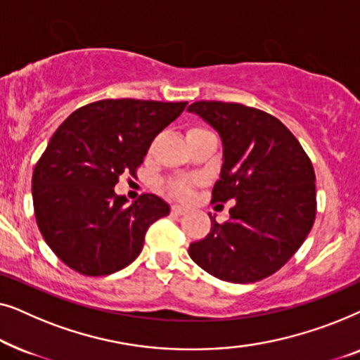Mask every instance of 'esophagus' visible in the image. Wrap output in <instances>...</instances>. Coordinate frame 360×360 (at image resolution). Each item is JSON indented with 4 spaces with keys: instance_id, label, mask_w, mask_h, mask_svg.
Listing matches in <instances>:
<instances>
[{
    "instance_id": "esophagus-1",
    "label": "esophagus",
    "mask_w": 360,
    "mask_h": 360,
    "mask_svg": "<svg viewBox=\"0 0 360 360\" xmlns=\"http://www.w3.org/2000/svg\"><path fill=\"white\" fill-rule=\"evenodd\" d=\"M186 213H188V210L184 208V206H180V205H174V206H172V214L181 216V214H186Z\"/></svg>"
}]
</instances>
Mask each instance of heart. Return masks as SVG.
<instances>
[{"instance_id":"b5f03b06","label":"heart","mask_w":360,"mask_h":360,"mask_svg":"<svg viewBox=\"0 0 360 360\" xmlns=\"http://www.w3.org/2000/svg\"><path fill=\"white\" fill-rule=\"evenodd\" d=\"M203 131H206V129H203V127H190L188 132H186V136L198 134V132H203ZM169 188L174 195L180 196V198H186V196L191 193L193 184H191V181H186V180H175L169 185Z\"/></svg>"}]
</instances>
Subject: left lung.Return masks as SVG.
I'll use <instances>...</instances> for the list:
<instances>
[{"mask_svg": "<svg viewBox=\"0 0 360 360\" xmlns=\"http://www.w3.org/2000/svg\"><path fill=\"white\" fill-rule=\"evenodd\" d=\"M190 112L223 141L221 179L211 203L236 200L226 223L211 218L190 257L216 278L250 283L277 272L307 239L316 218L311 160L277 117L240 103L196 101Z\"/></svg>", "mask_w": 360, "mask_h": 360, "instance_id": "1", "label": "left lung"}]
</instances>
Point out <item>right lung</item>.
<instances>
[{"label": "right lung", "instance_id": "right-lung-1", "mask_svg": "<svg viewBox=\"0 0 360 360\" xmlns=\"http://www.w3.org/2000/svg\"><path fill=\"white\" fill-rule=\"evenodd\" d=\"M186 101L100 100L58 126L34 167V214L44 240L63 264L88 277L115 274L136 260L147 229L170 213L159 196L132 205L115 193L136 175L152 141Z\"/></svg>", "mask_w": 360, "mask_h": 360}]
</instances>
